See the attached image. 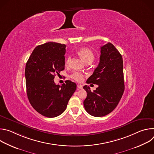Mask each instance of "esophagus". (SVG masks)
Instances as JSON below:
<instances>
[{"instance_id": "1", "label": "esophagus", "mask_w": 154, "mask_h": 154, "mask_svg": "<svg viewBox=\"0 0 154 154\" xmlns=\"http://www.w3.org/2000/svg\"><path fill=\"white\" fill-rule=\"evenodd\" d=\"M77 88L78 89H82L83 86L82 85H77Z\"/></svg>"}]
</instances>
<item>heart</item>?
<instances>
[{
    "label": "heart",
    "instance_id": "obj_1",
    "mask_svg": "<svg viewBox=\"0 0 154 154\" xmlns=\"http://www.w3.org/2000/svg\"><path fill=\"white\" fill-rule=\"evenodd\" d=\"M78 55L81 57V58L85 61V63H88V62H92L94 59V54L93 52L87 48H80V49L78 50L77 51ZM71 60V57L68 56L67 58L66 59L65 64L66 66H68L70 64ZM71 78L74 79V80L77 82H81L83 80V75L79 72H75L73 73L71 75Z\"/></svg>",
    "mask_w": 154,
    "mask_h": 154
}]
</instances>
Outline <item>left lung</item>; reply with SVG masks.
Returning a JSON list of instances; mask_svg holds the SVG:
<instances>
[{
	"label": "left lung",
	"instance_id": "obj_1",
	"mask_svg": "<svg viewBox=\"0 0 154 154\" xmlns=\"http://www.w3.org/2000/svg\"><path fill=\"white\" fill-rule=\"evenodd\" d=\"M100 61L87 83L98 85L93 92L87 85L83 89L87 96L83 102L85 110L95 117L104 116L117 106L124 91L123 60L112 43L100 48Z\"/></svg>",
	"mask_w": 154,
	"mask_h": 154
}]
</instances>
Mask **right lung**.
Instances as JSON below:
<instances>
[{
	"mask_svg": "<svg viewBox=\"0 0 154 154\" xmlns=\"http://www.w3.org/2000/svg\"><path fill=\"white\" fill-rule=\"evenodd\" d=\"M64 45L49 42L36 46L26 66L27 94L35 110L48 118H55L64 112L69 100L76 90L75 83L66 80L56 85V74L64 69Z\"/></svg>",
	"mask_w": 154,
	"mask_h": 154,
	"instance_id": "add662e5",
	"label": "right lung"
}]
</instances>
